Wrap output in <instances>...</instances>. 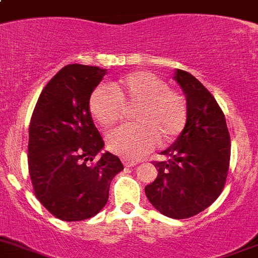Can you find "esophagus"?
I'll use <instances>...</instances> for the list:
<instances>
[{"label": "esophagus", "mask_w": 258, "mask_h": 258, "mask_svg": "<svg viewBox=\"0 0 258 258\" xmlns=\"http://www.w3.org/2000/svg\"><path fill=\"white\" fill-rule=\"evenodd\" d=\"M122 164H124L126 167H133V166H136V165L138 164V162H137V161H127V160H122Z\"/></svg>", "instance_id": "1"}]
</instances>
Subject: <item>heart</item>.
Instances as JSON below:
<instances>
[{"label":"heart","instance_id":"heart-1","mask_svg":"<svg viewBox=\"0 0 258 258\" xmlns=\"http://www.w3.org/2000/svg\"><path fill=\"white\" fill-rule=\"evenodd\" d=\"M124 106H138L136 125H124L106 137L111 152L125 158H141L160 145L175 141L188 121V103L183 93L170 89L166 80L150 72L126 75L112 86H100L89 98V112L101 126L122 117Z\"/></svg>","mask_w":258,"mask_h":258}]
</instances>
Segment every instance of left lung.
<instances>
[{"label": "left lung", "mask_w": 258, "mask_h": 258, "mask_svg": "<svg viewBox=\"0 0 258 258\" xmlns=\"http://www.w3.org/2000/svg\"><path fill=\"white\" fill-rule=\"evenodd\" d=\"M185 94L188 121L176 141L155 161L157 178L145 188L157 211L188 219L211 206L223 192L230 160V136L220 106L192 74L176 69Z\"/></svg>", "instance_id": "1"}]
</instances>
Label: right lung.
<instances>
[{
	"label": "right lung",
	"instance_id": "obj_1",
	"mask_svg": "<svg viewBox=\"0 0 258 258\" xmlns=\"http://www.w3.org/2000/svg\"><path fill=\"white\" fill-rule=\"evenodd\" d=\"M106 72L79 63L62 68L43 88L30 119L28 166L34 195L60 220L98 214L111 180L124 169L117 156H98L105 143L89 112L91 94Z\"/></svg>",
	"mask_w": 258,
	"mask_h": 258
}]
</instances>
